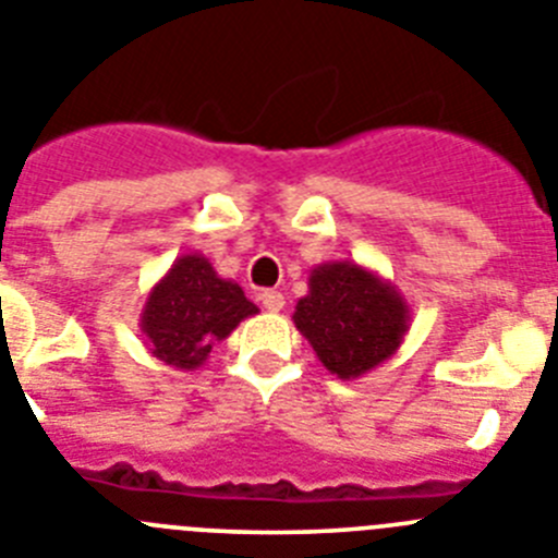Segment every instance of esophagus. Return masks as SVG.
<instances>
[{"instance_id":"34e87169","label":"esophagus","mask_w":558,"mask_h":558,"mask_svg":"<svg viewBox=\"0 0 558 558\" xmlns=\"http://www.w3.org/2000/svg\"><path fill=\"white\" fill-rule=\"evenodd\" d=\"M260 305H264L267 311H272V314H278V311H283L286 300H283V294H280V291L267 289V291H260Z\"/></svg>"}]
</instances>
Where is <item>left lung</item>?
Listing matches in <instances>:
<instances>
[{"label":"left lung","instance_id":"obj_1","mask_svg":"<svg viewBox=\"0 0 558 558\" xmlns=\"http://www.w3.org/2000/svg\"><path fill=\"white\" fill-rule=\"evenodd\" d=\"M291 319L328 373L353 380L398 353L411 308L391 280L348 258L311 269Z\"/></svg>","mask_w":558,"mask_h":558}]
</instances>
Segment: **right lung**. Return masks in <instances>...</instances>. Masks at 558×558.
Instances as JSON below:
<instances>
[{
	"label": "right lung",
	"instance_id": "obj_1",
	"mask_svg": "<svg viewBox=\"0 0 558 558\" xmlns=\"http://www.w3.org/2000/svg\"><path fill=\"white\" fill-rule=\"evenodd\" d=\"M258 314L235 280L219 278L205 255L189 253L149 289L138 328L155 359L192 373L239 323Z\"/></svg>",
	"mask_w": 558,
	"mask_h": 558
}]
</instances>
